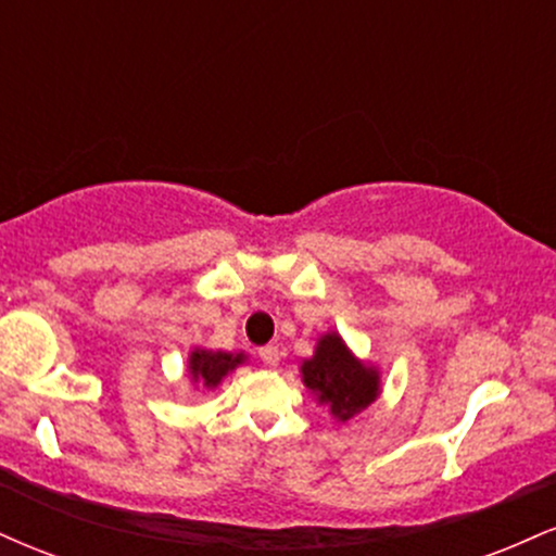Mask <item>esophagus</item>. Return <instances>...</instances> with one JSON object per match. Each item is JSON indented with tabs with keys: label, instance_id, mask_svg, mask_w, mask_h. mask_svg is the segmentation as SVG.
I'll return each instance as SVG.
<instances>
[{
	"label": "esophagus",
	"instance_id": "1",
	"mask_svg": "<svg viewBox=\"0 0 556 556\" xmlns=\"http://www.w3.org/2000/svg\"><path fill=\"white\" fill-rule=\"evenodd\" d=\"M258 358L266 363V366H279V361H282V353H279L277 344H266V348L258 350Z\"/></svg>",
	"mask_w": 556,
	"mask_h": 556
}]
</instances>
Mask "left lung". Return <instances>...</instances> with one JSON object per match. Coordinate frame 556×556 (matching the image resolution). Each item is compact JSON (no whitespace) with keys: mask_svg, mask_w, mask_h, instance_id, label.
Wrapping results in <instances>:
<instances>
[{"mask_svg":"<svg viewBox=\"0 0 556 556\" xmlns=\"http://www.w3.org/2000/svg\"><path fill=\"white\" fill-rule=\"evenodd\" d=\"M303 384L337 420H350L379 397V371L350 353L337 331L318 337L314 355L300 366Z\"/></svg>","mask_w":556,"mask_h":556,"instance_id":"left-lung-1","label":"left lung"}]
</instances>
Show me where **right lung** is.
Listing matches in <instances>:
<instances>
[{
    "instance_id": "right-lung-1",
    "label": "right lung",
    "mask_w": 556,
    "mask_h": 556,
    "mask_svg": "<svg viewBox=\"0 0 556 556\" xmlns=\"http://www.w3.org/2000/svg\"><path fill=\"white\" fill-rule=\"evenodd\" d=\"M245 363L242 353H225V350H203L195 348L188 358L190 379L198 381L201 387L214 389L229 371Z\"/></svg>"
}]
</instances>
